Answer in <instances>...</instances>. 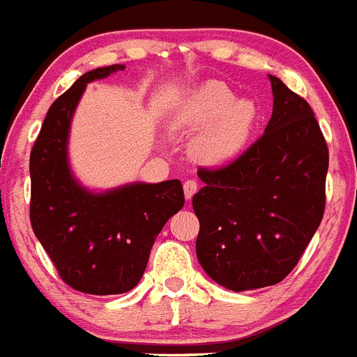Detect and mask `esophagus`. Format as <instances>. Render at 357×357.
Returning <instances> with one entry per match:
<instances>
[{"mask_svg": "<svg viewBox=\"0 0 357 357\" xmlns=\"http://www.w3.org/2000/svg\"><path fill=\"white\" fill-rule=\"evenodd\" d=\"M183 190H185V197H187V199H192V196L197 192L196 179H185V183H183Z\"/></svg>", "mask_w": 357, "mask_h": 357, "instance_id": "obj_1", "label": "esophagus"}]
</instances>
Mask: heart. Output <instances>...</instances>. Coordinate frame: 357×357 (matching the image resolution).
Returning <instances> with one entry per match:
<instances>
[{"label": "heart", "instance_id": "1", "mask_svg": "<svg viewBox=\"0 0 357 357\" xmlns=\"http://www.w3.org/2000/svg\"><path fill=\"white\" fill-rule=\"evenodd\" d=\"M183 122L206 127L194 142V154L206 163L225 161L244 147L257 122L252 100H237L225 82L212 80L190 93L183 104Z\"/></svg>", "mask_w": 357, "mask_h": 357}]
</instances>
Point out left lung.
Listing matches in <instances>:
<instances>
[{
    "instance_id": "8db88e82",
    "label": "left lung",
    "mask_w": 357,
    "mask_h": 357,
    "mask_svg": "<svg viewBox=\"0 0 357 357\" xmlns=\"http://www.w3.org/2000/svg\"><path fill=\"white\" fill-rule=\"evenodd\" d=\"M264 135L222 167H199L196 253L231 291L275 286L302 259L325 212L328 149L307 100L269 75Z\"/></svg>"
}]
</instances>
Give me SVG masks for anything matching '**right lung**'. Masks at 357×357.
<instances>
[{
	"mask_svg": "<svg viewBox=\"0 0 357 357\" xmlns=\"http://www.w3.org/2000/svg\"><path fill=\"white\" fill-rule=\"evenodd\" d=\"M116 70L123 66L88 71L50 105L30 153L33 234L61 280L88 294L131 291L147 268L158 234L185 204L179 179L91 194L71 178L66 158L71 114L88 82Z\"/></svg>",
	"mask_w": 357,
	"mask_h": 357,
	"instance_id": "obj_1",
	"label": "right lung"
}]
</instances>
